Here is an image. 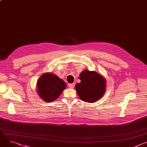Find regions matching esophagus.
Wrapping results in <instances>:
<instances>
[{
  "label": "esophagus",
  "mask_w": 147,
  "mask_h": 147,
  "mask_svg": "<svg viewBox=\"0 0 147 147\" xmlns=\"http://www.w3.org/2000/svg\"><path fill=\"white\" fill-rule=\"evenodd\" d=\"M74 86H75V84H74V83L70 84H69V87H70V88H73L74 87Z\"/></svg>",
  "instance_id": "1"
}]
</instances>
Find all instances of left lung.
Returning <instances> with one entry per match:
<instances>
[{
	"label": "left lung",
	"instance_id": "obj_1",
	"mask_svg": "<svg viewBox=\"0 0 147 147\" xmlns=\"http://www.w3.org/2000/svg\"><path fill=\"white\" fill-rule=\"evenodd\" d=\"M80 83L75 86L79 97L83 101L94 103L101 98L106 91V80L94 71L83 70L80 74Z\"/></svg>",
	"mask_w": 147,
	"mask_h": 147
}]
</instances>
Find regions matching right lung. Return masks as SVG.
<instances>
[{
	"mask_svg": "<svg viewBox=\"0 0 147 147\" xmlns=\"http://www.w3.org/2000/svg\"><path fill=\"white\" fill-rule=\"evenodd\" d=\"M66 88L65 81L52 73H44L36 83L37 94L47 102L55 100Z\"/></svg>",
	"mask_w": 147,
	"mask_h": 147,
	"instance_id": "right-lung-1",
	"label": "right lung"
}]
</instances>
